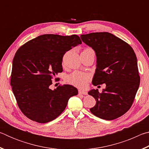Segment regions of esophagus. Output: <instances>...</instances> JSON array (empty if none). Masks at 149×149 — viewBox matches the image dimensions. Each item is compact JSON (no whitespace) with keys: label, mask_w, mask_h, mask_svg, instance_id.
Segmentation results:
<instances>
[{"label":"esophagus","mask_w":149,"mask_h":149,"mask_svg":"<svg viewBox=\"0 0 149 149\" xmlns=\"http://www.w3.org/2000/svg\"><path fill=\"white\" fill-rule=\"evenodd\" d=\"M79 94L84 95H87V93L86 91H83V90H79Z\"/></svg>","instance_id":"34e87169"}]
</instances>
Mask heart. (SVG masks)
<instances>
[{
	"label": "heart",
	"mask_w": 149,
	"mask_h": 149,
	"mask_svg": "<svg viewBox=\"0 0 149 149\" xmlns=\"http://www.w3.org/2000/svg\"><path fill=\"white\" fill-rule=\"evenodd\" d=\"M85 50H93L91 49H87ZM90 79L89 75L85 74V73L80 72H74L70 74L68 77V81L70 84L75 85V86L84 88L87 86V83Z\"/></svg>",
	"instance_id": "heart-1"
}]
</instances>
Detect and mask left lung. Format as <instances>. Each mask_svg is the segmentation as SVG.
I'll use <instances>...</instances> for the list:
<instances>
[{"label": "left lung", "mask_w": 149, "mask_h": 149, "mask_svg": "<svg viewBox=\"0 0 149 149\" xmlns=\"http://www.w3.org/2000/svg\"><path fill=\"white\" fill-rule=\"evenodd\" d=\"M84 43L95 50L97 65L93 84H106L102 93L91 89L88 94L96 104L90 108L96 116L112 120L129 110L139 87L137 60L130 45L108 32L81 35Z\"/></svg>", "instance_id": "1"}]
</instances>
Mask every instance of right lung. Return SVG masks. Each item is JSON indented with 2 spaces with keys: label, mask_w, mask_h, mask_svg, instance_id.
I'll list each match as a JSON object with an SVG mask.
<instances>
[{
  "label": "right lung",
  "mask_w": 149,
  "mask_h": 149,
  "mask_svg": "<svg viewBox=\"0 0 149 149\" xmlns=\"http://www.w3.org/2000/svg\"><path fill=\"white\" fill-rule=\"evenodd\" d=\"M81 44L79 36L45 34L30 40L17 50L12 62L10 84L17 105L30 120L47 123L56 118L77 88L64 85L52 90V78L62 72V58Z\"/></svg>",
  "instance_id": "right-lung-1"
}]
</instances>
